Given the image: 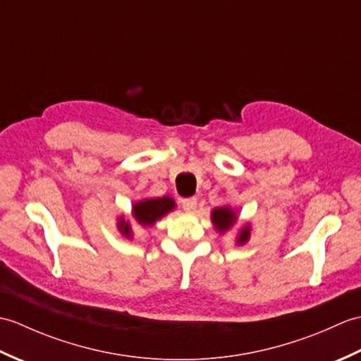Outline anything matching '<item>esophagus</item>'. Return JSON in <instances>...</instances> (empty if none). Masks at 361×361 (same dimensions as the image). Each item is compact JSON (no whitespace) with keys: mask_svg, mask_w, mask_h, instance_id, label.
<instances>
[{"mask_svg":"<svg viewBox=\"0 0 361 361\" xmlns=\"http://www.w3.org/2000/svg\"><path fill=\"white\" fill-rule=\"evenodd\" d=\"M183 204V209L186 212H194L197 208V198L195 197H190V198H185V200L181 202Z\"/></svg>","mask_w":361,"mask_h":361,"instance_id":"34e87169","label":"esophagus"}]
</instances>
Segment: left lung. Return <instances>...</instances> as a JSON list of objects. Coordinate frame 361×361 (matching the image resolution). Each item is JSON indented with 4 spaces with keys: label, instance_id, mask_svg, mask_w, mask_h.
<instances>
[{
    "label": "left lung",
    "instance_id": "left-lung-1",
    "mask_svg": "<svg viewBox=\"0 0 361 361\" xmlns=\"http://www.w3.org/2000/svg\"><path fill=\"white\" fill-rule=\"evenodd\" d=\"M211 221L216 231L219 234H225L228 231H233L237 226V221H239V214L231 206H220V208H214L211 211ZM252 234V226L251 224H243L239 229H237L234 242L235 245H245L248 243Z\"/></svg>",
    "mask_w": 361,
    "mask_h": 361
}]
</instances>
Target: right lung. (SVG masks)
Returning a JSON list of instances; mask_svg holds the SVG:
<instances>
[{"label":"right lung","instance_id":"right-lung-1","mask_svg":"<svg viewBox=\"0 0 361 361\" xmlns=\"http://www.w3.org/2000/svg\"><path fill=\"white\" fill-rule=\"evenodd\" d=\"M176 208V203L172 197H157V198H142V200L132 204V219L136 225L142 228H152L153 225L166 217L169 212ZM116 228L126 239H133L132 220L127 219L124 214L116 219Z\"/></svg>","mask_w":361,"mask_h":361}]
</instances>
